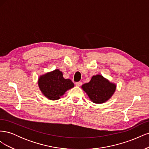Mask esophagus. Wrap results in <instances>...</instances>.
<instances>
[{"mask_svg": "<svg viewBox=\"0 0 149 149\" xmlns=\"http://www.w3.org/2000/svg\"><path fill=\"white\" fill-rule=\"evenodd\" d=\"M75 84H76V86H81V84H82V82H81V81L76 82L75 83Z\"/></svg>", "mask_w": 149, "mask_h": 149, "instance_id": "1", "label": "esophagus"}]
</instances>
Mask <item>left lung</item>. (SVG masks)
<instances>
[{"mask_svg":"<svg viewBox=\"0 0 149 149\" xmlns=\"http://www.w3.org/2000/svg\"><path fill=\"white\" fill-rule=\"evenodd\" d=\"M81 88L93 102L102 104L107 101L113 95L116 84L102 75L96 74L93 76L89 83L83 84Z\"/></svg>","mask_w":149,"mask_h":149,"instance_id":"8db88e82","label":"left lung"}]
</instances>
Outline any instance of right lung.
Masks as SVG:
<instances>
[{"label":"right lung","mask_w":149,"mask_h":149,"mask_svg":"<svg viewBox=\"0 0 149 149\" xmlns=\"http://www.w3.org/2000/svg\"><path fill=\"white\" fill-rule=\"evenodd\" d=\"M38 84L43 95L52 101L59 100L66 91L74 86L71 79L63 78V73L58 69L40 76Z\"/></svg>","instance_id":"add662e5"}]
</instances>
